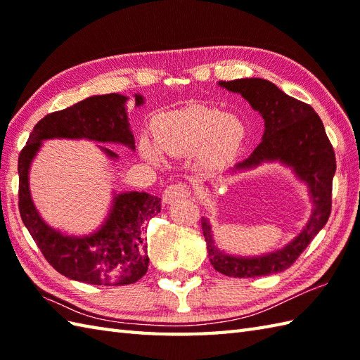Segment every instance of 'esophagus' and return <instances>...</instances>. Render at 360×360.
Returning a JSON list of instances; mask_svg holds the SVG:
<instances>
[{"label": "esophagus", "instance_id": "esophagus-1", "mask_svg": "<svg viewBox=\"0 0 360 360\" xmlns=\"http://www.w3.org/2000/svg\"><path fill=\"white\" fill-rule=\"evenodd\" d=\"M188 196V188L186 184H173V186H168L164 190V202L165 204H173L178 200H182V198Z\"/></svg>", "mask_w": 360, "mask_h": 360}]
</instances>
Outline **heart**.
I'll use <instances>...</instances> for the list:
<instances>
[{"mask_svg": "<svg viewBox=\"0 0 360 360\" xmlns=\"http://www.w3.org/2000/svg\"><path fill=\"white\" fill-rule=\"evenodd\" d=\"M246 136L243 122L233 114L192 106L165 112L156 122V145L143 141V158L151 164L162 162L159 149L172 156H187L200 150L204 165H218L240 150Z\"/></svg>", "mask_w": 360, "mask_h": 360, "instance_id": "1", "label": "heart"}]
</instances>
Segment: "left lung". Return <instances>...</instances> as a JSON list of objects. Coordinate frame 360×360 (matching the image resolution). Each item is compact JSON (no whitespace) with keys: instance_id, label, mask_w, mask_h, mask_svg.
Returning <instances> with one entry per match:
<instances>
[{"instance_id":"1","label":"left lung","mask_w":360,"mask_h":360,"mask_svg":"<svg viewBox=\"0 0 360 360\" xmlns=\"http://www.w3.org/2000/svg\"><path fill=\"white\" fill-rule=\"evenodd\" d=\"M221 88L238 93L264 119V133L254 153L232 172L250 170L263 162H280L308 187L312 212L307 226L285 248L258 257L226 254L215 244L209 218H202V233L212 266L227 277H263L288 269L312 238L322 231L331 213L335 156L325 127L312 106L283 93L264 79L218 82Z\"/></svg>"}]
</instances>
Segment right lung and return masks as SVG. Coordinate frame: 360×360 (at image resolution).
Listing matches in <instances>:
<instances>
[{
	"label": "right lung",
	"mask_w": 360,
	"mask_h": 360,
	"mask_svg": "<svg viewBox=\"0 0 360 360\" xmlns=\"http://www.w3.org/2000/svg\"><path fill=\"white\" fill-rule=\"evenodd\" d=\"M136 106L143 97L134 94ZM122 94L93 96L70 108L51 112L34 127L18 158V207L22 223L48 263L65 277L97 286L131 285L148 269L143 224L160 212V198L145 192L114 193L102 226L89 235H66L51 227L38 213L29 190V170L43 141L86 139L120 143L134 150V136ZM106 158L119 156L98 145Z\"/></svg>",
	"instance_id": "obj_1"
}]
</instances>
